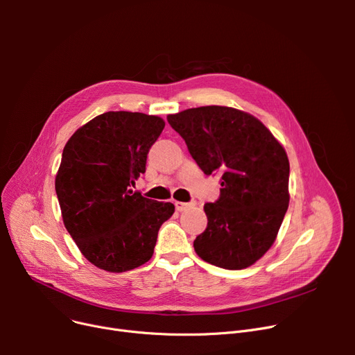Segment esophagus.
<instances>
[{"label":"esophagus","instance_id":"34e87169","mask_svg":"<svg viewBox=\"0 0 355 355\" xmlns=\"http://www.w3.org/2000/svg\"><path fill=\"white\" fill-rule=\"evenodd\" d=\"M174 206L177 209V211H185L187 209L196 206V202H182V201H175Z\"/></svg>","mask_w":355,"mask_h":355}]
</instances>
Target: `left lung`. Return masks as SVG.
Wrapping results in <instances>:
<instances>
[{"label": "left lung", "instance_id": "obj_1", "mask_svg": "<svg viewBox=\"0 0 355 355\" xmlns=\"http://www.w3.org/2000/svg\"><path fill=\"white\" fill-rule=\"evenodd\" d=\"M204 174H220V198L207 202L196 253L229 270L252 266L275 243L289 206L285 148L253 115L200 106L166 116Z\"/></svg>", "mask_w": 355, "mask_h": 355}]
</instances>
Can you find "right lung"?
Segmentation results:
<instances>
[{
	"mask_svg": "<svg viewBox=\"0 0 355 355\" xmlns=\"http://www.w3.org/2000/svg\"><path fill=\"white\" fill-rule=\"evenodd\" d=\"M165 122L141 112H105L74 132L55 174L64 227L96 268L121 273L146 263L174 204L135 193Z\"/></svg>",
	"mask_w": 355,
	"mask_h": 355,
	"instance_id": "1",
	"label": "right lung"
}]
</instances>
